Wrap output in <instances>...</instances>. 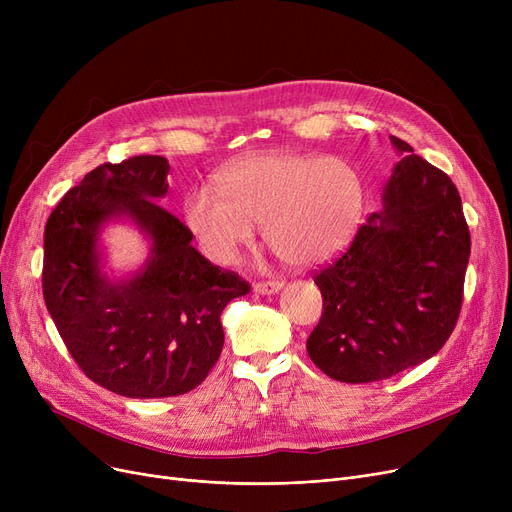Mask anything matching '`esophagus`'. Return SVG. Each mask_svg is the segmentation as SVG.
Listing matches in <instances>:
<instances>
[{"label": "esophagus", "mask_w": 512, "mask_h": 512, "mask_svg": "<svg viewBox=\"0 0 512 512\" xmlns=\"http://www.w3.org/2000/svg\"><path fill=\"white\" fill-rule=\"evenodd\" d=\"M284 284L280 280H270V282H257L253 284V290L257 294H276Z\"/></svg>", "instance_id": "obj_1"}]
</instances>
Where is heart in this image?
Wrapping results in <instances>:
<instances>
[{"mask_svg":"<svg viewBox=\"0 0 512 512\" xmlns=\"http://www.w3.org/2000/svg\"><path fill=\"white\" fill-rule=\"evenodd\" d=\"M367 199L361 170L342 157L299 151L251 155L197 186L184 199V224L203 253L238 259L263 224L265 242L290 265H315L353 240Z\"/></svg>","mask_w":512,"mask_h":512,"instance_id":"heart-1","label":"heart"}]
</instances>
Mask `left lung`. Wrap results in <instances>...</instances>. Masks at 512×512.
I'll list each match as a JSON object with an SVG mask.
<instances>
[{
    "mask_svg": "<svg viewBox=\"0 0 512 512\" xmlns=\"http://www.w3.org/2000/svg\"><path fill=\"white\" fill-rule=\"evenodd\" d=\"M402 159L348 247L313 280L324 313L311 361L346 384L392 378L434 357L463 305L471 236L452 180L390 137Z\"/></svg>",
    "mask_w": 512,
    "mask_h": 512,
    "instance_id": "8db88e82",
    "label": "left lung"
}]
</instances>
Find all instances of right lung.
I'll return each instance as SVG.
<instances>
[{
	"mask_svg": "<svg viewBox=\"0 0 512 512\" xmlns=\"http://www.w3.org/2000/svg\"><path fill=\"white\" fill-rule=\"evenodd\" d=\"M170 164L137 155L101 164L62 197L45 224L43 299L66 348L95 384L128 398L197 388L220 359L224 307L251 286L207 261L164 207ZM128 219L152 242L139 273L102 272L100 230Z\"/></svg>",
	"mask_w": 512,
	"mask_h": 512,
	"instance_id": "obj_1",
	"label": "right lung"
}]
</instances>
